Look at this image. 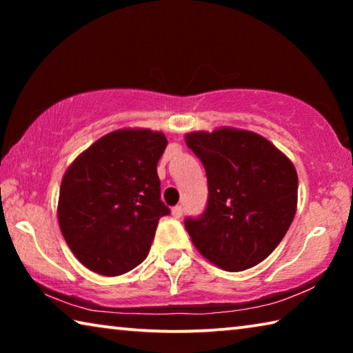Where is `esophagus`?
<instances>
[{
  "label": "esophagus",
  "mask_w": 353,
  "mask_h": 353,
  "mask_svg": "<svg viewBox=\"0 0 353 353\" xmlns=\"http://www.w3.org/2000/svg\"><path fill=\"white\" fill-rule=\"evenodd\" d=\"M182 213H183V208H182L181 205H176V207H172V208H171V214H172V218H181V216H182Z\"/></svg>",
  "instance_id": "1"
}]
</instances>
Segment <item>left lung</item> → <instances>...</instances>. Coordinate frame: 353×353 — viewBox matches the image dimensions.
Returning <instances> with one entry per match:
<instances>
[{"label": "left lung", "mask_w": 353, "mask_h": 353, "mask_svg": "<svg viewBox=\"0 0 353 353\" xmlns=\"http://www.w3.org/2000/svg\"><path fill=\"white\" fill-rule=\"evenodd\" d=\"M208 181V204L185 219L194 248L214 266L240 272L270 255L294 219L297 172L270 140L236 128L185 135Z\"/></svg>", "instance_id": "8db88e82"}]
</instances>
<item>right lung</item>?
Masks as SVG:
<instances>
[{"label": "right lung", "instance_id": "obj_1", "mask_svg": "<svg viewBox=\"0 0 353 353\" xmlns=\"http://www.w3.org/2000/svg\"><path fill=\"white\" fill-rule=\"evenodd\" d=\"M163 132L118 129L77 155L65 171L57 204L59 227L74 256L101 276L126 274L146 259L159 219L157 163Z\"/></svg>", "mask_w": 353, "mask_h": 353}]
</instances>
